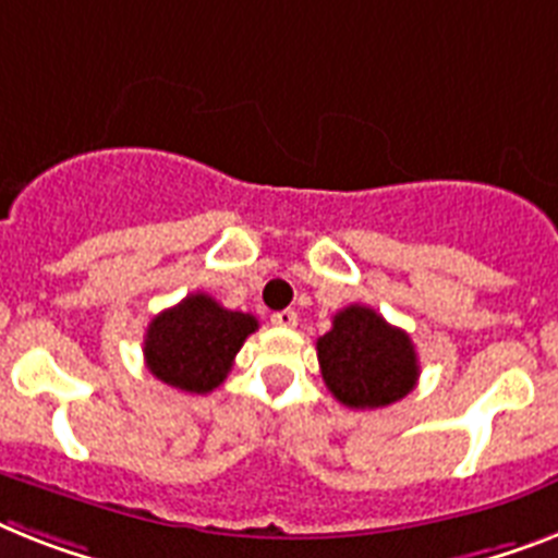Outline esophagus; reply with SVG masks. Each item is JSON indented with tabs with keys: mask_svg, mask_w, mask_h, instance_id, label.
Segmentation results:
<instances>
[{
	"mask_svg": "<svg viewBox=\"0 0 558 558\" xmlns=\"http://www.w3.org/2000/svg\"><path fill=\"white\" fill-rule=\"evenodd\" d=\"M270 322H274L276 328H296L299 316H296V311H279L270 316Z\"/></svg>",
	"mask_w": 558,
	"mask_h": 558,
	"instance_id": "obj_1",
	"label": "esophagus"
}]
</instances>
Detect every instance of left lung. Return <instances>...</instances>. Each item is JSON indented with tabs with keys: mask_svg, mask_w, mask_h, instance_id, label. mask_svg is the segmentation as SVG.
I'll use <instances>...</instances> for the list:
<instances>
[{
	"mask_svg": "<svg viewBox=\"0 0 558 558\" xmlns=\"http://www.w3.org/2000/svg\"><path fill=\"white\" fill-rule=\"evenodd\" d=\"M316 353L330 393L356 411L393 404L416 388L418 359L411 336L373 307L351 305L336 313Z\"/></svg>",
	"mask_w": 558,
	"mask_h": 558,
	"instance_id": "obj_1",
	"label": "left lung"
}]
</instances>
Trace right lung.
<instances>
[{"mask_svg":"<svg viewBox=\"0 0 558 558\" xmlns=\"http://www.w3.org/2000/svg\"><path fill=\"white\" fill-rule=\"evenodd\" d=\"M259 328L251 313L228 311L207 293H191L147 325L145 365L185 393H210L228 379L233 356Z\"/></svg>","mask_w":558,"mask_h":558,"instance_id":"obj_1","label":"right lung"}]
</instances>
